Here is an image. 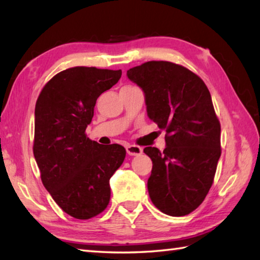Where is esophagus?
Wrapping results in <instances>:
<instances>
[{"label":"esophagus","instance_id":"esophagus-1","mask_svg":"<svg viewBox=\"0 0 260 260\" xmlns=\"http://www.w3.org/2000/svg\"><path fill=\"white\" fill-rule=\"evenodd\" d=\"M126 151L129 156H139L140 153H142V148L139 146H134V144H128L126 147Z\"/></svg>","mask_w":260,"mask_h":260}]
</instances>
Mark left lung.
<instances>
[{"label":"left lung","instance_id":"left-lung-1","mask_svg":"<svg viewBox=\"0 0 260 260\" xmlns=\"http://www.w3.org/2000/svg\"><path fill=\"white\" fill-rule=\"evenodd\" d=\"M127 77L142 88L148 117L166 131V148H144L152 170L148 191L162 213L182 217L203 203L221 155L220 122L202 79L182 65L151 60Z\"/></svg>","mask_w":260,"mask_h":260}]
</instances>
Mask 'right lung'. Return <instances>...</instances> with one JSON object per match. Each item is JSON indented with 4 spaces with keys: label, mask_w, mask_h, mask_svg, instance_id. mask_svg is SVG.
Returning <instances> with one entry per match:
<instances>
[{
    "label": "right lung",
    "mask_w": 260,
    "mask_h": 260,
    "mask_svg": "<svg viewBox=\"0 0 260 260\" xmlns=\"http://www.w3.org/2000/svg\"><path fill=\"white\" fill-rule=\"evenodd\" d=\"M120 77L121 70H64L46 83L35 104L33 153L42 183L76 219H90L107 209L110 178L125 159L120 144L101 146L86 135L96 100Z\"/></svg>",
    "instance_id": "right-lung-1"
}]
</instances>
